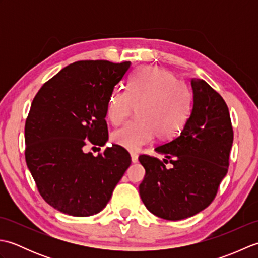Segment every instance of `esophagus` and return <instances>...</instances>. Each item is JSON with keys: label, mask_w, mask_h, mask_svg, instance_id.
<instances>
[{"label": "esophagus", "mask_w": 258, "mask_h": 258, "mask_svg": "<svg viewBox=\"0 0 258 258\" xmlns=\"http://www.w3.org/2000/svg\"><path fill=\"white\" fill-rule=\"evenodd\" d=\"M131 158H132L133 163L139 162V156H138V154H135V153H132V154H131Z\"/></svg>", "instance_id": "obj_1"}]
</instances>
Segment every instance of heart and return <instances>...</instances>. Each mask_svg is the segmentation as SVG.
Wrapping results in <instances>:
<instances>
[{"instance_id": "obj_1", "label": "heart", "mask_w": 258, "mask_h": 258, "mask_svg": "<svg viewBox=\"0 0 258 258\" xmlns=\"http://www.w3.org/2000/svg\"><path fill=\"white\" fill-rule=\"evenodd\" d=\"M135 107L138 120L115 131L113 141L130 152L152 142L171 140L183 130L191 112L190 93L169 71L143 67L131 76L127 90L115 89L108 96L106 116L114 125L123 124Z\"/></svg>"}]
</instances>
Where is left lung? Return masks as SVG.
<instances>
[{"mask_svg":"<svg viewBox=\"0 0 258 258\" xmlns=\"http://www.w3.org/2000/svg\"><path fill=\"white\" fill-rule=\"evenodd\" d=\"M193 111L176 138L156 146L168 160L142 154L145 168L140 195L147 210L179 221L204 210L215 199L229 165L234 132L227 104L204 80H191ZM172 164L166 168L165 163Z\"/></svg>","mask_w":258,"mask_h":258,"instance_id":"8db88e82","label":"left lung"}]
</instances>
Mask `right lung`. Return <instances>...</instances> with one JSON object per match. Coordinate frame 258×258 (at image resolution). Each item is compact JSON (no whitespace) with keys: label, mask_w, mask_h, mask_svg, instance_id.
<instances>
[{"label":"right lung","mask_w":258,"mask_h":258,"mask_svg":"<svg viewBox=\"0 0 258 258\" xmlns=\"http://www.w3.org/2000/svg\"><path fill=\"white\" fill-rule=\"evenodd\" d=\"M130 67L103 59L74 62L33 98L25 161L38 193L55 210L78 217L101 212L131 165L128 152L117 144L97 156L84 152L86 145L103 146L108 140V96Z\"/></svg>","instance_id":"1"}]
</instances>
